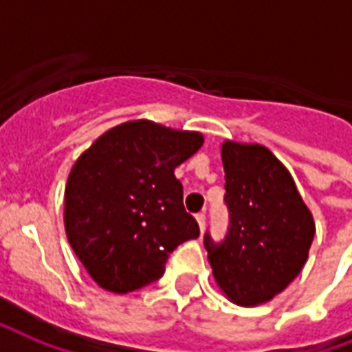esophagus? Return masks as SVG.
I'll list each match as a JSON object with an SVG mask.
<instances>
[{"label":"esophagus","instance_id":"1","mask_svg":"<svg viewBox=\"0 0 352 352\" xmlns=\"http://www.w3.org/2000/svg\"><path fill=\"white\" fill-rule=\"evenodd\" d=\"M196 222H198V226H200V231L204 233V230H206V213L196 214Z\"/></svg>","mask_w":352,"mask_h":352}]
</instances>
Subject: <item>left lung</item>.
Instances as JSON below:
<instances>
[{"label": "left lung", "instance_id": "left-lung-1", "mask_svg": "<svg viewBox=\"0 0 352 352\" xmlns=\"http://www.w3.org/2000/svg\"><path fill=\"white\" fill-rule=\"evenodd\" d=\"M224 241L204 236L220 290L241 307L266 303L299 275L316 226L292 176L263 145L226 141Z\"/></svg>", "mask_w": 352, "mask_h": 352}]
</instances>
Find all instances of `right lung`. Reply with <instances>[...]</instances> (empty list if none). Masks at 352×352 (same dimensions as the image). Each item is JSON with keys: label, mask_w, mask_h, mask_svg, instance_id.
<instances>
[{"label": "right lung", "mask_w": 352, "mask_h": 352, "mask_svg": "<svg viewBox=\"0 0 352 352\" xmlns=\"http://www.w3.org/2000/svg\"><path fill=\"white\" fill-rule=\"evenodd\" d=\"M201 143L198 132L128 121L102 133L73 165L65 235L100 288L126 294L151 285L168 255L200 235L174 168Z\"/></svg>", "instance_id": "right-lung-1"}]
</instances>
